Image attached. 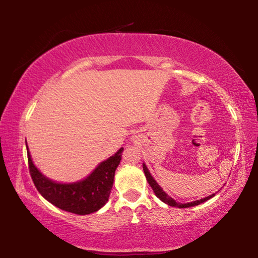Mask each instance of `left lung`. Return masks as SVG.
Segmentation results:
<instances>
[{"label": "left lung", "mask_w": 258, "mask_h": 258, "mask_svg": "<svg viewBox=\"0 0 258 258\" xmlns=\"http://www.w3.org/2000/svg\"><path fill=\"white\" fill-rule=\"evenodd\" d=\"M143 171H145V175L147 177V181L149 183L151 189L154 190L155 195L158 197L161 202L167 204L168 206H172V207H177V208H187V207H194V206H197V205L203 204L205 202H207L211 198H213L215 194H213L211 196H207V197H205L203 199H199V200H195V202H191V203H186V204H182V203H176L175 200H174L172 197H169L168 194H166V192L163 190V187H161L157 181L154 178V176L151 175L149 169L146 166V164H143Z\"/></svg>", "instance_id": "1"}]
</instances>
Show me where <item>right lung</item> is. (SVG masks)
<instances>
[{
    "instance_id": "add662e5",
    "label": "right lung",
    "mask_w": 258,
    "mask_h": 258,
    "mask_svg": "<svg viewBox=\"0 0 258 258\" xmlns=\"http://www.w3.org/2000/svg\"><path fill=\"white\" fill-rule=\"evenodd\" d=\"M26 148L30 176L38 192L47 202L62 211L77 215L95 213L107 204L124 148L101 161L86 177L71 183L56 182L45 176L33 163L27 145Z\"/></svg>"
}]
</instances>
